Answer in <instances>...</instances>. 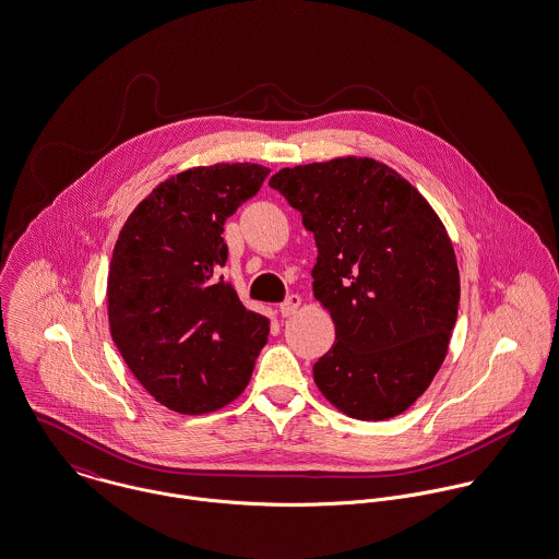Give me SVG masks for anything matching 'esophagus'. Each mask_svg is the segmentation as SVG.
<instances>
[{
  "label": "esophagus",
  "instance_id": "esophagus-1",
  "mask_svg": "<svg viewBox=\"0 0 559 559\" xmlns=\"http://www.w3.org/2000/svg\"><path fill=\"white\" fill-rule=\"evenodd\" d=\"M300 307H302V298H300L298 294H292V296L281 305V314H283V317H292V314L298 312Z\"/></svg>",
  "mask_w": 559,
  "mask_h": 559
}]
</instances>
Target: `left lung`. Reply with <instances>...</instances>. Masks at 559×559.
Here are the masks:
<instances>
[{
  "instance_id": "8db88e82",
  "label": "left lung",
  "mask_w": 559,
  "mask_h": 559,
  "mask_svg": "<svg viewBox=\"0 0 559 559\" xmlns=\"http://www.w3.org/2000/svg\"><path fill=\"white\" fill-rule=\"evenodd\" d=\"M317 245L312 296L336 341L314 367L321 394L358 420L407 412L445 360L461 278L431 203L367 156L285 167L270 178Z\"/></svg>"
}]
</instances>
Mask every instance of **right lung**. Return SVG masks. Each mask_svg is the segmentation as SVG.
<instances>
[{
    "mask_svg": "<svg viewBox=\"0 0 559 559\" xmlns=\"http://www.w3.org/2000/svg\"><path fill=\"white\" fill-rule=\"evenodd\" d=\"M267 174L254 163L187 169L154 188L118 236L107 278L111 338L171 412L201 416L236 401L267 343L270 319L218 276L223 225Z\"/></svg>",
    "mask_w": 559,
    "mask_h": 559,
    "instance_id": "add662e5",
    "label": "right lung"
}]
</instances>
